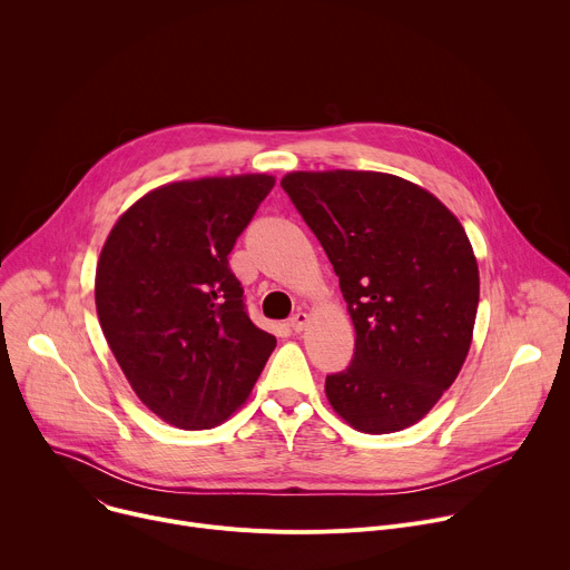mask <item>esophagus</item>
<instances>
[{"label": "esophagus", "instance_id": "1", "mask_svg": "<svg viewBox=\"0 0 570 570\" xmlns=\"http://www.w3.org/2000/svg\"><path fill=\"white\" fill-rule=\"evenodd\" d=\"M306 322H308V315H306L304 311H297L293 317H288V327H291L293 332H302Z\"/></svg>", "mask_w": 570, "mask_h": 570}]
</instances>
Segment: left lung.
I'll return each instance as SVG.
<instances>
[{
	"label": "left lung",
	"mask_w": 570,
	"mask_h": 570,
	"mask_svg": "<svg viewBox=\"0 0 570 570\" xmlns=\"http://www.w3.org/2000/svg\"><path fill=\"white\" fill-rule=\"evenodd\" d=\"M282 189L327 253L356 330L347 370L324 381L363 433L420 422L455 381L478 311L460 220L422 187L374 171H295Z\"/></svg>",
	"instance_id": "obj_1"
}]
</instances>
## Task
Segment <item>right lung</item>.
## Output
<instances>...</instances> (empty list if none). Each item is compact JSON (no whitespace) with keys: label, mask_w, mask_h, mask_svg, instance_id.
I'll return each instance as SVG.
<instances>
[{"label":"right lung","mask_w":570,"mask_h":570,"mask_svg":"<svg viewBox=\"0 0 570 570\" xmlns=\"http://www.w3.org/2000/svg\"><path fill=\"white\" fill-rule=\"evenodd\" d=\"M273 187L266 174L165 185L117 220L101 250L104 336L141 403L178 429L225 422L277 345L250 320L227 259Z\"/></svg>","instance_id":"obj_1"}]
</instances>
